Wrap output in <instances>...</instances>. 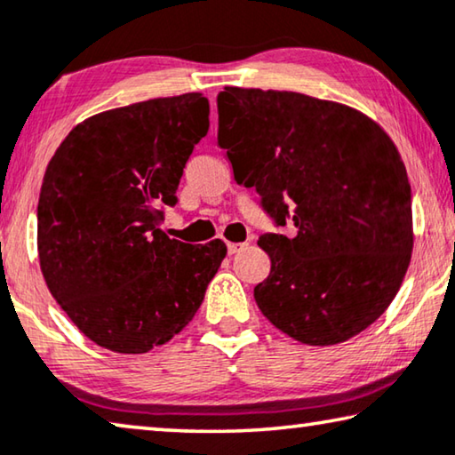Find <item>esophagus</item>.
I'll use <instances>...</instances> for the list:
<instances>
[{"label":"esophagus","instance_id":"obj_1","mask_svg":"<svg viewBox=\"0 0 455 455\" xmlns=\"http://www.w3.org/2000/svg\"><path fill=\"white\" fill-rule=\"evenodd\" d=\"M243 248H246V243H234V242L228 243V252L229 254H238L240 250H243Z\"/></svg>","mask_w":455,"mask_h":455}]
</instances>
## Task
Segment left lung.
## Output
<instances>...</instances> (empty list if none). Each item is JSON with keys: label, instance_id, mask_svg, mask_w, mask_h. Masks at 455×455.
I'll list each match as a JSON object with an SVG mask.
<instances>
[{"label": "left lung", "instance_id": "left-lung-1", "mask_svg": "<svg viewBox=\"0 0 455 455\" xmlns=\"http://www.w3.org/2000/svg\"><path fill=\"white\" fill-rule=\"evenodd\" d=\"M217 141L275 228L260 312L304 345H337L396 298L412 254V195L396 146L371 118L298 92L226 88Z\"/></svg>", "mask_w": 455, "mask_h": 455}]
</instances>
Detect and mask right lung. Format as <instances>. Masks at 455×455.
Wrapping results in <instances>:
<instances>
[{
  "label": "right lung",
  "instance_id": "add662e5",
  "mask_svg": "<svg viewBox=\"0 0 455 455\" xmlns=\"http://www.w3.org/2000/svg\"><path fill=\"white\" fill-rule=\"evenodd\" d=\"M207 131L203 94L156 98L88 118L51 157L41 271L71 322L108 351L148 353L179 334L226 259L221 240L193 246L160 229Z\"/></svg>",
  "mask_w": 455,
  "mask_h": 455
}]
</instances>
